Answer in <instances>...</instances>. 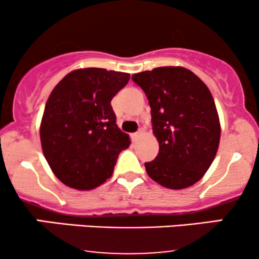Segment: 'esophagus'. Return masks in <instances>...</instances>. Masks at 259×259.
Segmentation results:
<instances>
[{
    "label": "esophagus",
    "instance_id": "34e87169",
    "mask_svg": "<svg viewBox=\"0 0 259 259\" xmlns=\"http://www.w3.org/2000/svg\"><path fill=\"white\" fill-rule=\"evenodd\" d=\"M142 133H144V132H142V130H139V132L134 133V134H133V139L135 140V141H136V140H138V139L140 138V136L142 135Z\"/></svg>",
    "mask_w": 259,
    "mask_h": 259
}]
</instances>
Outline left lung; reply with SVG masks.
<instances>
[{
    "instance_id": "left-lung-1",
    "label": "left lung",
    "mask_w": 259,
    "mask_h": 259,
    "mask_svg": "<svg viewBox=\"0 0 259 259\" xmlns=\"http://www.w3.org/2000/svg\"><path fill=\"white\" fill-rule=\"evenodd\" d=\"M132 79L146 94L159 144L156 159L145 163L147 174L168 189L194 185L212 164L221 140L212 94L183 67L154 68Z\"/></svg>"
}]
</instances>
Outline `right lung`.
<instances>
[{"label":"right lung","instance_id":"add662e5","mask_svg":"<svg viewBox=\"0 0 259 259\" xmlns=\"http://www.w3.org/2000/svg\"><path fill=\"white\" fill-rule=\"evenodd\" d=\"M130 74L84 68L67 74L53 89L41 120L44 156L64 185L91 190L112 177L129 135L117 125L111 101Z\"/></svg>","mask_w":259,"mask_h":259}]
</instances>
